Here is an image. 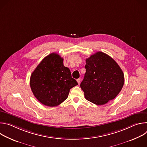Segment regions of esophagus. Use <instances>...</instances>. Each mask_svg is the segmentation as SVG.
I'll return each mask as SVG.
<instances>
[{
    "instance_id": "obj_1",
    "label": "esophagus",
    "mask_w": 147,
    "mask_h": 147,
    "mask_svg": "<svg viewBox=\"0 0 147 147\" xmlns=\"http://www.w3.org/2000/svg\"><path fill=\"white\" fill-rule=\"evenodd\" d=\"M77 82H78V84H80V82H81V79H80V78H78V79H77Z\"/></svg>"
}]
</instances>
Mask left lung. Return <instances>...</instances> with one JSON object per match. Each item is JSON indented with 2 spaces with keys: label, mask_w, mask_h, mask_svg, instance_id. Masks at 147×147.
<instances>
[{
  "label": "left lung",
  "mask_w": 147,
  "mask_h": 147,
  "mask_svg": "<svg viewBox=\"0 0 147 147\" xmlns=\"http://www.w3.org/2000/svg\"><path fill=\"white\" fill-rule=\"evenodd\" d=\"M85 68L80 87L87 100L102 105L116 97L124 85V76L111 56L98 52L86 59Z\"/></svg>",
  "instance_id": "obj_1"
}]
</instances>
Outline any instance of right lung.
<instances>
[{
	"instance_id": "1",
	"label": "right lung",
	"mask_w": 147,
	"mask_h": 147,
	"mask_svg": "<svg viewBox=\"0 0 147 147\" xmlns=\"http://www.w3.org/2000/svg\"><path fill=\"white\" fill-rule=\"evenodd\" d=\"M63 59L57 53L46 56L38 65L30 77V87L35 98L45 106L54 107L68 97L70 90L77 86Z\"/></svg>"
}]
</instances>
